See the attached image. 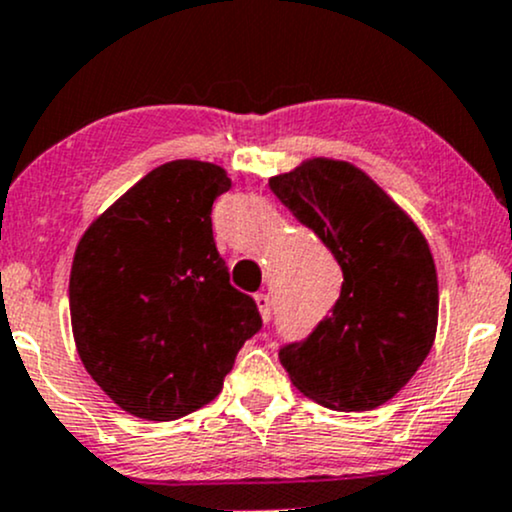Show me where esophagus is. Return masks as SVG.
Listing matches in <instances>:
<instances>
[{
	"mask_svg": "<svg viewBox=\"0 0 512 512\" xmlns=\"http://www.w3.org/2000/svg\"><path fill=\"white\" fill-rule=\"evenodd\" d=\"M255 303L257 308H260V315L264 322L272 320V298L267 296V293H255Z\"/></svg>",
	"mask_w": 512,
	"mask_h": 512,
	"instance_id": "1",
	"label": "esophagus"
}]
</instances>
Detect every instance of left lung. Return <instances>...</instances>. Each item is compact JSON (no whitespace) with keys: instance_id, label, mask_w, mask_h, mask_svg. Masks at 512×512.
I'll return each instance as SVG.
<instances>
[{"instance_id":"left-lung-1","label":"left lung","mask_w":512,"mask_h":512,"mask_svg":"<svg viewBox=\"0 0 512 512\" xmlns=\"http://www.w3.org/2000/svg\"><path fill=\"white\" fill-rule=\"evenodd\" d=\"M344 272L315 332L279 351L293 387L337 411H370L414 378L438 330V274L414 219L349 161L308 158L269 178Z\"/></svg>"}]
</instances>
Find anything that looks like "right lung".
<instances>
[{
    "label": "right lung",
    "instance_id": "obj_1",
    "mask_svg": "<svg viewBox=\"0 0 512 512\" xmlns=\"http://www.w3.org/2000/svg\"><path fill=\"white\" fill-rule=\"evenodd\" d=\"M228 190L216 163H163L93 219L74 250L76 351L137 419L173 421L209 404L262 327L255 301L228 281L211 231V204Z\"/></svg>",
    "mask_w": 512,
    "mask_h": 512
}]
</instances>
